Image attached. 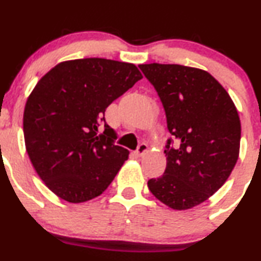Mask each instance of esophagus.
Instances as JSON below:
<instances>
[{"mask_svg":"<svg viewBox=\"0 0 261 261\" xmlns=\"http://www.w3.org/2000/svg\"><path fill=\"white\" fill-rule=\"evenodd\" d=\"M147 152H148V146H147L146 143H141L139 146V148H137V150H136V155L143 156Z\"/></svg>","mask_w":261,"mask_h":261,"instance_id":"obj_1","label":"esophagus"}]
</instances>
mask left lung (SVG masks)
<instances>
[{"label": "left lung", "mask_w": 261, "mask_h": 261, "mask_svg": "<svg viewBox=\"0 0 261 261\" xmlns=\"http://www.w3.org/2000/svg\"><path fill=\"white\" fill-rule=\"evenodd\" d=\"M139 68L158 92L172 135L164 150V174L150 178L148 188L169 208L191 209L212 197L236 165L241 143L236 106L202 69L159 63Z\"/></svg>", "instance_id": "8db88e82"}]
</instances>
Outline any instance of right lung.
Returning <instances> with one entry per match:
<instances>
[{"mask_svg":"<svg viewBox=\"0 0 261 261\" xmlns=\"http://www.w3.org/2000/svg\"><path fill=\"white\" fill-rule=\"evenodd\" d=\"M141 79L131 63L84 58L59 63L34 87L24 109L25 147L37 175L59 198H96L127 161L105 112Z\"/></svg>","mask_w":261,"mask_h":261,"instance_id":"obj_1","label":"right lung"}]
</instances>
